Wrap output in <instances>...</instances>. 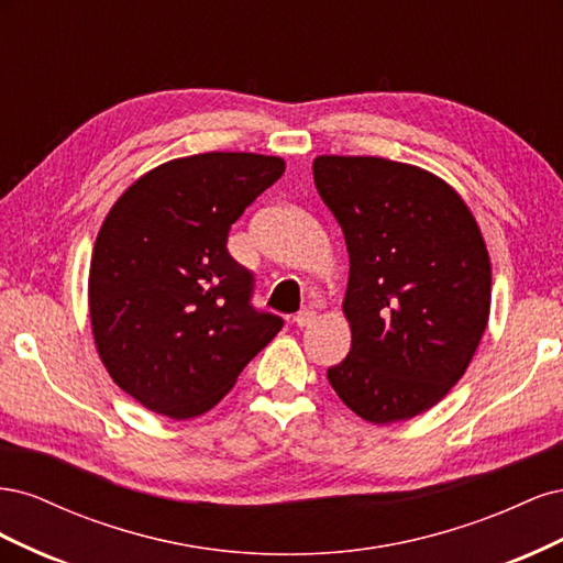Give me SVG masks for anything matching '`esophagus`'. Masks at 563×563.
<instances>
[{"label":"esophagus","instance_id":"1","mask_svg":"<svg viewBox=\"0 0 563 563\" xmlns=\"http://www.w3.org/2000/svg\"><path fill=\"white\" fill-rule=\"evenodd\" d=\"M314 319H317V312L314 310H310V308H305L302 312H298L296 314V327L298 329H305V327H312V323H314Z\"/></svg>","mask_w":563,"mask_h":563}]
</instances>
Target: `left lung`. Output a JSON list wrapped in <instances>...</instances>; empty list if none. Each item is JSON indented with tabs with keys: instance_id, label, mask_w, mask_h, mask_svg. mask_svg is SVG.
<instances>
[{
	"instance_id": "obj_1",
	"label": "left lung",
	"mask_w": 563,
	"mask_h": 563,
	"mask_svg": "<svg viewBox=\"0 0 563 563\" xmlns=\"http://www.w3.org/2000/svg\"><path fill=\"white\" fill-rule=\"evenodd\" d=\"M319 197L343 228L350 354L329 383L350 411L391 424L463 378L490 314V258L465 199L420 166L319 155Z\"/></svg>"
}]
</instances>
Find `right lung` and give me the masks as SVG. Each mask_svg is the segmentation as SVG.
I'll return each instance as SVG.
<instances>
[{
	"label": "right lung",
	"mask_w": 563,
	"mask_h": 563,
	"mask_svg": "<svg viewBox=\"0 0 563 563\" xmlns=\"http://www.w3.org/2000/svg\"><path fill=\"white\" fill-rule=\"evenodd\" d=\"M284 168L255 152L178 157L108 211L89 267L91 333L110 378L147 411H211L279 333V317L251 308V275L228 253V232Z\"/></svg>",
	"instance_id": "obj_1"
}]
</instances>
